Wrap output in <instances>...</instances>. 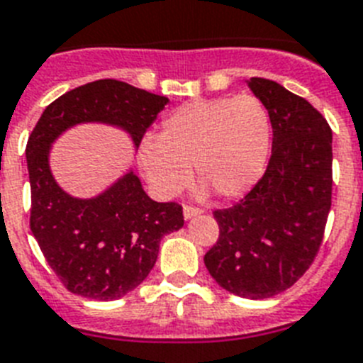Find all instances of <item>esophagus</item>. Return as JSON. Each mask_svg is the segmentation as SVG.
Returning a JSON list of instances; mask_svg holds the SVG:
<instances>
[{
  "label": "esophagus",
  "mask_w": 363,
  "mask_h": 363,
  "mask_svg": "<svg viewBox=\"0 0 363 363\" xmlns=\"http://www.w3.org/2000/svg\"><path fill=\"white\" fill-rule=\"evenodd\" d=\"M201 212H203V210L194 208V206H184V208H182V214H184V219L196 218V216H199Z\"/></svg>",
  "instance_id": "1"
}]
</instances>
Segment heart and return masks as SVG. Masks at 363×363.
Returning <instances> with one entry per match:
<instances>
[{"label": "heart", "instance_id": "obj_1", "mask_svg": "<svg viewBox=\"0 0 363 363\" xmlns=\"http://www.w3.org/2000/svg\"><path fill=\"white\" fill-rule=\"evenodd\" d=\"M271 120L255 96L194 99L167 116L157 138L138 147V166L160 199L177 196L190 181V166L225 199L245 196L266 172Z\"/></svg>", "mask_w": 363, "mask_h": 363}]
</instances>
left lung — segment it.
Segmentation results:
<instances>
[{"instance_id": "1", "label": "left lung", "mask_w": 363, "mask_h": 363, "mask_svg": "<svg viewBox=\"0 0 363 363\" xmlns=\"http://www.w3.org/2000/svg\"><path fill=\"white\" fill-rule=\"evenodd\" d=\"M247 86L269 112L271 158L247 196L214 212L219 240L205 266L223 290L267 299L294 286L319 251L332 199V130L282 84L251 77Z\"/></svg>"}]
</instances>
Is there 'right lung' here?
I'll use <instances>...</instances> for the list:
<instances>
[{"instance_id": "add662e5", "label": "right lung", "mask_w": 363, "mask_h": 363, "mask_svg": "<svg viewBox=\"0 0 363 363\" xmlns=\"http://www.w3.org/2000/svg\"><path fill=\"white\" fill-rule=\"evenodd\" d=\"M169 99L114 79H101L55 99L26 147L31 182V233L45 260L72 294L120 299L153 269L160 240L182 228V208L145 194L133 167L94 197H75L50 166L53 144L66 130L99 123L123 130L138 149Z\"/></svg>"}]
</instances>
